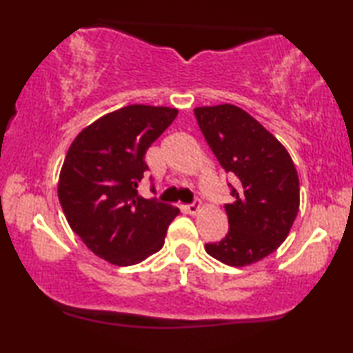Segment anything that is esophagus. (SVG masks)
I'll use <instances>...</instances> for the list:
<instances>
[{
  "instance_id": "esophagus-1",
  "label": "esophagus",
  "mask_w": 353,
  "mask_h": 353,
  "mask_svg": "<svg viewBox=\"0 0 353 353\" xmlns=\"http://www.w3.org/2000/svg\"><path fill=\"white\" fill-rule=\"evenodd\" d=\"M186 210H188V214H191V215L197 214V212L201 210V201H194V202H191V204H188Z\"/></svg>"
}]
</instances>
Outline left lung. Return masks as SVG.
Masks as SVG:
<instances>
[{"label":"left lung","mask_w":353,"mask_h":353,"mask_svg":"<svg viewBox=\"0 0 353 353\" xmlns=\"http://www.w3.org/2000/svg\"><path fill=\"white\" fill-rule=\"evenodd\" d=\"M202 134L226 173L233 204H225L228 234L205 244L207 254L244 267L274 252L299 212V176L286 149L257 120L231 104L196 108Z\"/></svg>","instance_id":"left-lung-1"}]
</instances>
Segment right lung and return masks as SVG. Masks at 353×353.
<instances>
[{
    "mask_svg": "<svg viewBox=\"0 0 353 353\" xmlns=\"http://www.w3.org/2000/svg\"><path fill=\"white\" fill-rule=\"evenodd\" d=\"M176 109L132 104L96 120L70 144L57 196L72 231L91 252L120 267L162 249L176 207L144 199L148 148L170 127Z\"/></svg>",
    "mask_w": 353,
    "mask_h": 353,
    "instance_id": "1",
    "label": "right lung"
}]
</instances>
